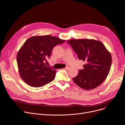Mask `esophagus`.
<instances>
[{"mask_svg":"<svg viewBox=\"0 0 125 125\" xmlns=\"http://www.w3.org/2000/svg\"><path fill=\"white\" fill-rule=\"evenodd\" d=\"M69 68V67L68 66H67V67H66L64 68V69H65V70H68Z\"/></svg>","mask_w":125,"mask_h":125,"instance_id":"esophagus-1","label":"esophagus"}]
</instances>
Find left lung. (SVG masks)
Returning <instances> with one entry per match:
<instances>
[{
  "instance_id": "left-lung-1",
  "label": "left lung",
  "mask_w": 125,
  "mask_h": 125,
  "mask_svg": "<svg viewBox=\"0 0 125 125\" xmlns=\"http://www.w3.org/2000/svg\"><path fill=\"white\" fill-rule=\"evenodd\" d=\"M85 62L83 69L79 70L73 78L78 87L91 90L100 85L106 79L111 67L112 58L109 52L99 41L94 39H72L67 42Z\"/></svg>"
}]
</instances>
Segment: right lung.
<instances>
[{"instance_id":"right-lung-1","label":"right lung","mask_w":125,"mask_h":125,"mask_svg":"<svg viewBox=\"0 0 125 125\" xmlns=\"http://www.w3.org/2000/svg\"><path fill=\"white\" fill-rule=\"evenodd\" d=\"M65 41L50 35L34 36L26 41L19 50L17 61L22 79L32 87H41L55 79L56 71L47 66L54 47Z\"/></svg>"}]
</instances>
